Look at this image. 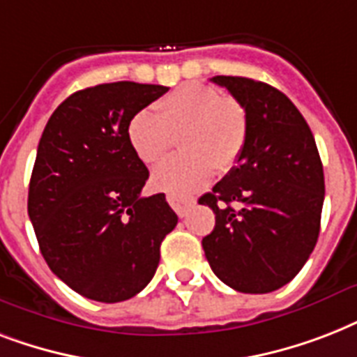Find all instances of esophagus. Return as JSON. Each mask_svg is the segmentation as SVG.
<instances>
[{
	"instance_id": "esophagus-1",
	"label": "esophagus",
	"mask_w": 357,
	"mask_h": 357,
	"mask_svg": "<svg viewBox=\"0 0 357 357\" xmlns=\"http://www.w3.org/2000/svg\"><path fill=\"white\" fill-rule=\"evenodd\" d=\"M167 200H168V204H170V207H172L174 211L178 213L179 217H185L190 207L195 206V200H192V198H185V196H172V195H170Z\"/></svg>"
}]
</instances>
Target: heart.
Wrapping results in <instances>:
<instances>
[{"instance_id": "obj_1", "label": "heart", "mask_w": 357, "mask_h": 357, "mask_svg": "<svg viewBox=\"0 0 357 357\" xmlns=\"http://www.w3.org/2000/svg\"><path fill=\"white\" fill-rule=\"evenodd\" d=\"M151 109L135 113L128 140L144 165H157L179 135L183 153L151 174V187L172 196H187L206 187L215 172H229L243 155L248 122L243 105L207 85L178 86Z\"/></svg>"}]
</instances>
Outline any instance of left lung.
Returning <instances> with one entry per match:
<instances>
[{"instance_id": "8db88e82", "label": "left lung", "mask_w": 357, "mask_h": 357, "mask_svg": "<svg viewBox=\"0 0 357 357\" xmlns=\"http://www.w3.org/2000/svg\"><path fill=\"white\" fill-rule=\"evenodd\" d=\"M243 105L246 144L222 181L198 204L215 213L202 246L218 280L238 293H272L310 259L321 231L324 172L310 126L283 92L215 75Z\"/></svg>"}]
</instances>
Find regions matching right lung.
<instances>
[{"label": "right lung", "instance_id": "1", "mask_svg": "<svg viewBox=\"0 0 357 357\" xmlns=\"http://www.w3.org/2000/svg\"><path fill=\"white\" fill-rule=\"evenodd\" d=\"M168 86L133 81L74 92L47 120L31 174L27 213L47 266L85 298L114 304L150 283L161 243L178 224L128 140L135 113Z\"/></svg>", "mask_w": 357, "mask_h": 357}]
</instances>
